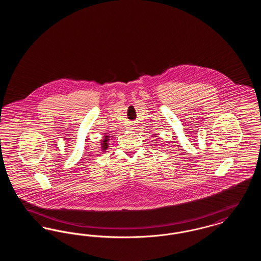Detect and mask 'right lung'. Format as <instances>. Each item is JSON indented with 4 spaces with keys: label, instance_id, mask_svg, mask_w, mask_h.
<instances>
[{
    "label": "right lung",
    "instance_id": "add662e5",
    "mask_svg": "<svg viewBox=\"0 0 261 261\" xmlns=\"http://www.w3.org/2000/svg\"><path fill=\"white\" fill-rule=\"evenodd\" d=\"M110 136H108V135H106V136L103 137V140H101V144H100V148H101V150L103 151V150H106V149H108V145H109V141H110Z\"/></svg>",
    "mask_w": 261,
    "mask_h": 261
}]
</instances>
